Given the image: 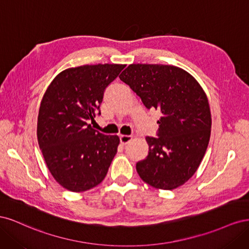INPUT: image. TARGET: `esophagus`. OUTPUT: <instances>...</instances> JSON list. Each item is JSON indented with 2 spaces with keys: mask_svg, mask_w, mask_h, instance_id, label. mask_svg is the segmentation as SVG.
I'll use <instances>...</instances> for the list:
<instances>
[{
  "mask_svg": "<svg viewBox=\"0 0 249 249\" xmlns=\"http://www.w3.org/2000/svg\"><path fill=\"white\" fill-rule=\"evenodd\" d=\"M120 143H122L123 145H125L132 140V136H127V135H120Z\"/></svg>",
  "mask_w": 249,
  "mask_h": 249,
  "instance_id": "1",
  "label": "esophagus"
}]
</instances>
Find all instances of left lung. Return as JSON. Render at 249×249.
I'll list each match as a JSON object with an SVG mask.
<instances>
[{
    "label": "left lung",
    "instance_id": "8db88e82",
    "mask_svg": "<svg viewBox=\"0 0 249 249\" xmlns=\"http://www.w3.org/2000/svg\"><path fill=\"white\" fill-rule=\"evenodd\" d=\"M119 79L147 109L162 113L158 137L145 138L149 149L136 164L139 177L158 189H176L197 170L209 144L212 118L205 91L173 65L131 64Z\"/></svg>",
    "mask_w": 249,
    "mask_h": 249
}]
</instances>
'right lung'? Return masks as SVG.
Masks as SVG:
<instances>
[{
	"label": "right lung",
	"instance_id": "obj_1",
	"mask_svg": "<svg viewBox=\"0 0 249 249\" xmlns=\"http://www.w3.org/2000/svg\"><path fill=\"white\" fill-rule=\"evenodd\" d=\"M124 64L83 65L65 70L53 80L40 104L37 139L57 183L72 192L102 183L119 138L93 130L89 122L101 115L106 88Z\"/></svg>",
	"mask_w": 249,
	"mask_h": 249
}]
</instances>
